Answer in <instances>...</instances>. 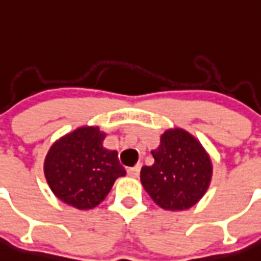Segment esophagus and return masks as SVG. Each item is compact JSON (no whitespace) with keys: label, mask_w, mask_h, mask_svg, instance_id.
<instances>
[{"label":"esophagus","mask_w":261,"mask_h":261,"mask_svg":"<svg viewBox=\"0 0 261 261\" xmlns=\"http://www.w3.org/2000/svg\"><path fill=\"white\" fill-rule=\"evenodd\" d=\"M140 168H142V165L138 164L135 165V167H131V168L127 169V173L128 176H131V177H138L140 173Z\"/></svg>","instance_id":"1"}]
</instances>
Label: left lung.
I'll use <instances>...</instances> for the list:
<instances>
[{"label": "left lung", "mask_w": 261, "mask_h": 261, "mask_svg": "<svg viewBox=\"0 0 261 261\" xmlns=\"http://www.w3.org/2000/svg\"><path fill=\"white\" fill-rule=\"evenodd\" d=\"M152 167H143L140 180L160 207L184 210L205 194L212 178V162L202 146L180 128L163 134L152 151Z\"/></svg>", "instance_id": "1"}]
</instances>
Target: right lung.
<instances>
[{
    "label": "right lung",
    "instance_id": "obj_1",
    "mask_svg": "<svg viewBox=\"0 0 261 261\" xmlns=\"http://www.w3.org/2000/svg\"><path fill=\"white\" fill-rule=\"evenodd\" d=\"M105 134L98 127H81L49 148L44 174L59 199L77 209H92L126 174L117 151L103 148Z\"/></svg>",
    "mask_w": 261,
    "mask_h": 261
}]
</instances>
